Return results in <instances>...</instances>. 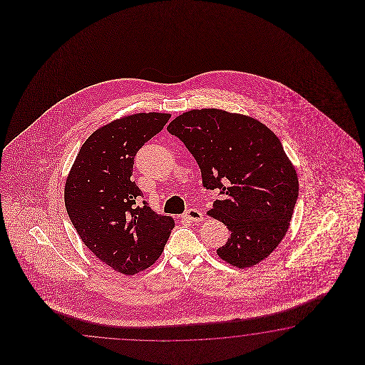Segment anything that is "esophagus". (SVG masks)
Returning <instances> with one entry per match:
<instances>
[{
    "mask_svg": "<svg viewBox=\"0 0 365 365\" xmlns=\"http://www.w3.org/2000/svg\"><path fill=\"white\" fill-rule=\"evenodd\" d=\"M184 217H185L186 220H189V222H202L203 214H202L200 210L189 209L186 210Z\"/></svg>",
    "mask_w": 365,
    "mask_h": 365,
    "instance_id": "34e87169",
    "label": "esophagus"
}]
</instances>
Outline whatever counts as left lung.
<instances>
[{
    "label": "left lung",
    "instance_id": "left-lung-1",
    "mask_svg": "<svg viewBox=\"0 0 365 365\" xmlns=\"http://www.w3.org/2000/svg\"><path fill=\"white\" fill-rule=\"evenodd\" d=\"M167 130L192 153L203 186L223 195L207 211L231 232L217 256L239 269L270 256L287 233L299 195L295 167L279 138L253 117L217 108L187 110Z\"/></svg>",
    "mask_w": 365,
    "mask_h": 365
}]
</instances>
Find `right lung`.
Masks as SVG:
<instances>
[{
	"instance_id": "right-lung-1",
	"label": "right lung",
	"mask_w": 365,
	"mask_h": 365,
	"mask_svg": "<svg viewBox=\"0 0 365 365\" xmlns=\"http://www.w3.org/2000/svg\"><path fill=\"white\" fill-rule=\"evenodd\" d=\"M170 113H135L113 120L86 140L70 168L63 198L81 240L117 272H143L163 252L175 227L143 202L130 178L134 156L168 123Z\"/></svg>"
}]
</instances>
